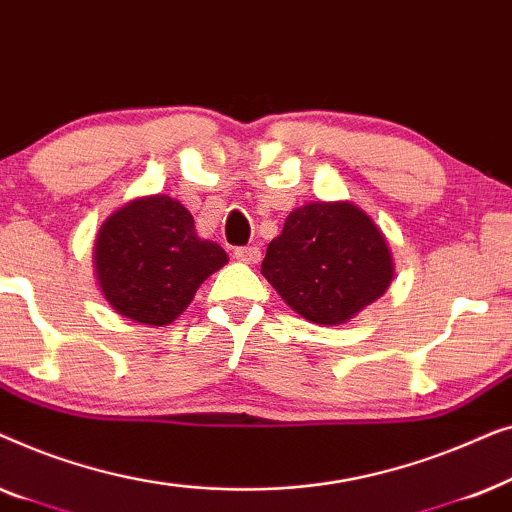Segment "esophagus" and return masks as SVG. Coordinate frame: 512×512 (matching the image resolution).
<instances>
[{
  "label": "esophagus",
  "instance_id": "obj_1",
  "mask_svg": "<svg viewBox=\"0 0 512 512\" xmlns=\"http://www.w3.org/2000/svg\"><path fill=\"white\" fill-rule=\"evenodd\" d=\"M233 256L242 263H258L261 261V249L258 247H235Z\"/></svg>",
  "mask_w": 512,
  "mask_h": 512
}]
</instances>
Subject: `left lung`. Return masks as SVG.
I'll list each match as a JSON object with an SVG mask.
<instances>
[{
	"mask_svg": "<svg viewBox=\"0 0 512 512\" xmlns=\"http://www.w3.org/2000/svg\"><path fill=\"white\" fill-rule=\"evenodd\" d=\"M263 277L314 324H345L387 291L394 263L380 228L349 202H310L286 216Z\"/></svg>",
	"mask_w": 512,
	"mask_h": 512,
	"instance_id": "left-lung-1",
	"label": "left lung"
}]
</instances>
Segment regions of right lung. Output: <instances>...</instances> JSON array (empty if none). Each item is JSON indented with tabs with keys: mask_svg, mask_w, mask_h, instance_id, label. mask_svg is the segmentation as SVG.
Segmentation results:
<instances>
[{
	"mask_svg": "<svg viewBox=\"0 0 512 512\" xmlns=\"http://www.w3.org/2000/svg\"><path fill=\"white\" fill-rule=\"evenodd\" d=\"M226 261V251L200 240L191 212L167 195L128 202L104 221L95 244L104 298L118 314L149 326L177 319Z\"/></svg>",
	"mask_w": 512,
	"mask_h": 512,
	"instance_id": "right-lung-1",
	"label": "right lung"
}]
</instances>
